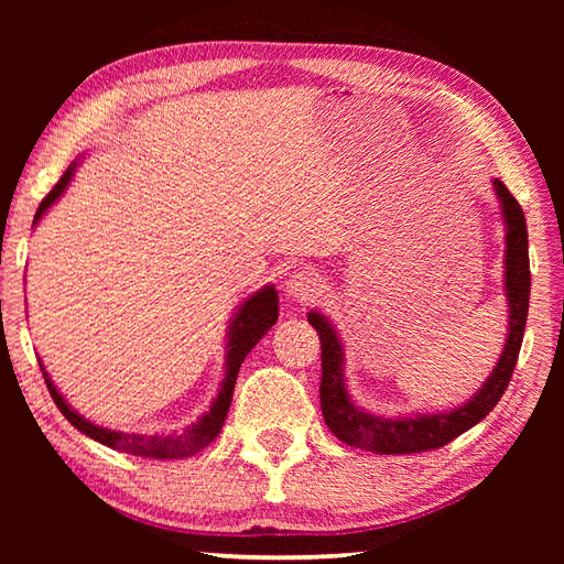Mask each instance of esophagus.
Masks as SVG:
<instances>
[{
    "instance_id": "34e87169",
    "label": "esophagus",
    "mask_w": 564,
    "mask_h": 564,
    "mask_svg": "<svg viewBox=\"0 0 564 564\" xmlns=\"http://www.w3.org/2000/svg\"><path fill=\"white\" fill-rule=\"evenodd\" d=\"M322 289H325V283H322L317 273L310 271H295L291 279L285 281V295L295 303H313L315 297L322 295Z\"/></svg>"
}]
</instances>
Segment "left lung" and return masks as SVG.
Instances as JSON below:
<instances>
[{"mask_svg":"<svg viewBox=\"0 0 564 564\" xmlns=\"http://www.w3.org/2000/svg\"><path fill=\"white\" fill-rule=\"evenodd\" d=\"M499 200L501 223H505V295H507V341L495 368L470 400L446 412H412V414H376L358 404L346 386V354L337 327L319 310H310L307 322L319 334L322 344V386L319 404L329 431L354 448L392 455L441 448L455 436L465 434L495 410L505 394L509 378L517 366L523 341L525 317H529L531 269H529V232H525L523 210L509 194V188L492 178Z\"/></svg>","mask_w":564,"mask_h":564,"instance_id":"8db88e82","label":"left lung"}]
</instances>
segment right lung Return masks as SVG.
I'll list each match as a JSON object with an SVG mask.
<instances>
[{"instance_id": "right-lung-1", "label": "right lung", "mask_w": 564, "mask_h": 564, "mask_svg": "<svg viewBox=\"0 0 564 564\" xmlns=\"http://www.w3.org/2000/svg\"><path fill=\"white\" fill-rule=\"evenodd\" d=\"M79 162H82V154L67 166V172L59 176V182L55 184L51 194L43 198L39 210H35L33 227L41 223L47 208H53L57 198L65 194V188L72 182V176H75ZM275 319H279V293H275L273 283L261 285L257 293L247 295L245 301L237 305V310L230 317V325L225 329V339H227L225 341V376L220 380L218 394H215L208 410L203 412L196 422H191L178 431H170V434H142V431H118V429H106V426L94 424L87 416H82L77 410H72L69 402L59 394L53 378L47 376L43 364H41V370H43L45 386L51 390V398L57 404V410L63 412L67 422L77 431H82L84 436L99 441L113 451L140 455V458H154V460L188 458V455H196L198 451L206 448L208 443L220 434L227 410H230V402H232V390L237 382L239 366H242L247 354L261 341L263 334L275 325Z\"/></svg>"}]
</instances>
